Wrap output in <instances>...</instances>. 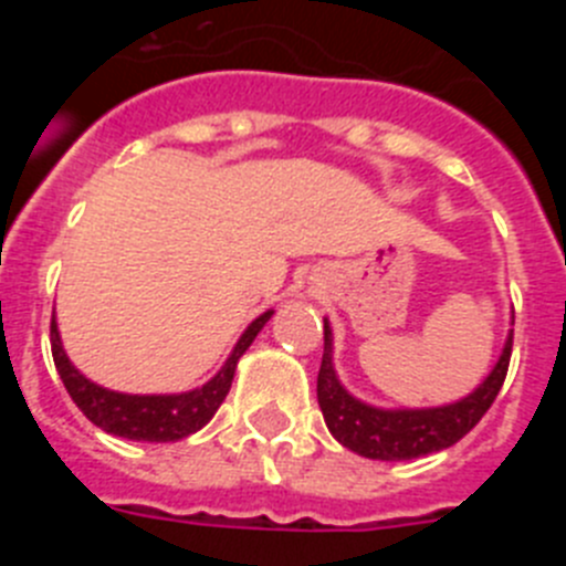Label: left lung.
I'll return each instance as SVG.
<instances>
[{
	"mask_svg": "<svg viewBox=\"0 0 566 566\" xmlns=\"http://www.w3.org/2000/svg\"><path fill=\"white\" fill-rule=\"evenodd\" d=\"M323 334H326V345H323V363H319L317 374V402L326 417L328 431L348 451L368 459H382V462H399V459H417L444 451V448L457 444L464 433L473 431L502 391L510 352H513V334H510L496 368L462 402L428 408V411H379V408L354 399L339 385L332 365L328 323L323 326Z\"/></svg>",
	"mask_w": 566,
	"mask_h": 566,
	"instance_id": "obj_1",
	"label": "left lung"
}]
</instances>
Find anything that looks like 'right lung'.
Segmentation results:
<instances>
[{
    "instance_id": "obj_1",
    "label": "right lung",
    "mask_w": 566,
    "mask_h": 566,
    "mask_svg": "<svg viewBox=\"0 0 566 566\" xmlns=\"http://www.w3.org/2000/svg\"><path fill=\"white\" fill-rule=\"evenodd\" d=\"M269 317H272V312L260 314L243 332V337L234 345L232 357L218 371V377L209 379L203 388H195L189 394H172V397H133V394H115L102 385L90 382L70 365L62 339H59L56 319H50V352H53V363H56V371L67 388L70 399L102 431L113 433V437L135 439V442H175V439L201 431L203 424L214 417V411L221 408L229 388H232L234 365L252 345V339L258 337L260 328L266 326Z\"/></svg>"
}]
</instances>
